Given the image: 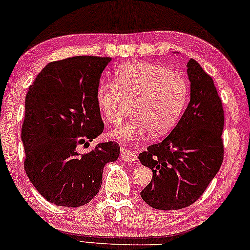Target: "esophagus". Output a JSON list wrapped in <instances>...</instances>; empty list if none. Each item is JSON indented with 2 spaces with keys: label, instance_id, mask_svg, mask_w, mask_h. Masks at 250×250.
Instances as JSON below:
<instances>
[{
  "label": "esophagus",
  "instance_id": "34e87169",
  "mask_svg": "<svg viewBox=\"0 0 250 250\" xmlns=\"http://www.w3.org/2000/svg\"><path fill=\"white\" fill-rule=\"evenodd\" d=\"M121 159L125 163H136L137 162V156L128 150L126 148H121Z\"/></svg>",
  "mask_w": 250,
  "mask_h": 250
}]
</instances>
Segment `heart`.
<instances>
[{
    "label": "heart",
    "mask_w": 250,
    "mask_h": 250,
    "mask_svg": "<svg viewBox=\"0 0 250 250\" xmlns=\"http://www.w3.org/2000/svg\"><path fill=\"white\" fill-rule=\"evenodd\" d=\"M115 76L117 83L100 82V110L114 125L130 113L131 104L135 113L113 132L115 139H139L149 130L162 136L176 125L188 98V85L182 74L152 62H131L119 67Z\"/></svg>",
    "instance_id": "heart-1"
}]
</instances>
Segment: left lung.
I'll list each match as a JSON object with an SVG mask.
<instances>
[{"mask_svg": "<svg viewBox=\"0 0 250 250\" xmlns=\"http://www.w3.org/2000/svg\"><path fill=\"white\" fill-rule=\"evenodd\" d=\"M191 99L173 131L139 155L152 178L141 199L158 210H180L203 194L223 161L222 102L213 80L199 62H188Z\"/></svg>", "mask_w": 250, "mask_h": 250, "instance_id": "8db88e82", "label": "left lung"}]
</instances>
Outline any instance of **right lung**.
<instances>
[{
  "mask_svg": "<svg viewBox=\"0 0 250 250\" xmlns=\"http://www.w3.org/2000/svg\"><path fill=\"white\" fill-rule=\"evenodd\" d=\"M110 62L76 56L49 62L25 96L24 169L37 191L56 206L88 203L101 188L104 166L120 154L114 141L96 145L87 154L77 150L103 132L96 89Z\"/></svg>",
  "mask_w": 250,
  "mask_h": 250,
  "instance_id": "add662e5",
  "label": "right lung"
}]
</instances>
